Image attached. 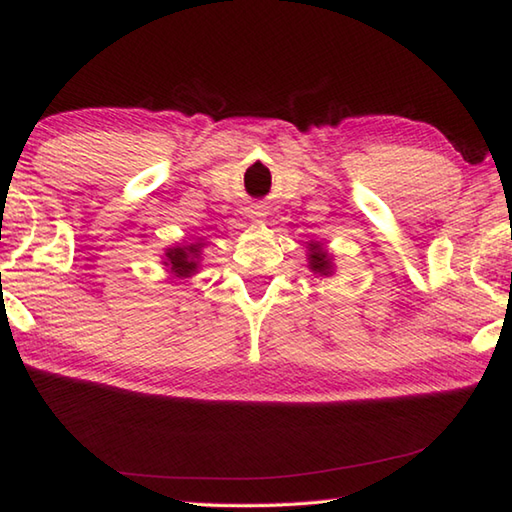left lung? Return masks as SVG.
I'll use <instances>...</instances> for the list:
<instances>
[{
    "instance_id": "1",
    "label": "left lung",
    "mask_w": 512,
    "mask_h": 512,
    "mask_svg": "<svg viewBox=\"0 0 512 512\" xmlns=\"http://www.w3.org/2000/svg\"><path fill=\"white\" fill-rule=\"evenodd\" d=\"M308 266L314 275H321V277H330L332 275V257L325 253V250L321 248L319 242H310L308 244Z\"/></svg>"
}]
</instances>
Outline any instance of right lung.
<instances>
[{"mask_svg": "<svg viewBox=\"0 0 512 512\" xmlns=\"http://www.w3.org/2000/svg\"><path fill=\"white\" fill-rule=\"evenodd\" d=\"M200 248L202 244H184V246H173L165 250V266L178 279H187L198 273L200 266Z\"/></svg>", "mask_w": 512, "mask_h": 512, "instance_id": "obj_1", "label": "right lung"}]
</instances>
